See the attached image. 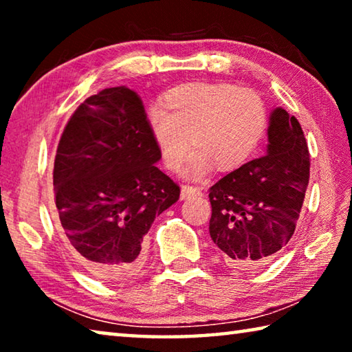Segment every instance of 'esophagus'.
<instances>
[{"label":"esophagus","mask_w":352,"mask_h":352,"mask_svg":"<svg viewBox=\"0 0 352 352\" xmlns=\"http://www.w3.org/2000/svg\"><path fill=\"white\" fill-rule=\"evenodd\" d=\"M200 194V189L199 188H194V186H183L182 188V192H180V199H189V197H194V195Z\"/></svg>","instance_id":"34e87169"}]
</instances>
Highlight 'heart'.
<instances>
[{
	"mask_svg": "<svg viewBox=\"0 0 352 352\" xmlns=\"http://www.w3.org/2000/svg\"><path fill=\"white\" fill-rule=\"evenodd\" d=\"M164 107L147 113V126L169 170L183 166L195 148L188 174L230 172L247 162L264 136L267 110L253 90L226 82H190L172 88Z\"/></svg>",
	"mask_w": 352,
	"mask_h": 352,
	"instance_id": "heart-1",
	"label": "heart"
}]
</instances>
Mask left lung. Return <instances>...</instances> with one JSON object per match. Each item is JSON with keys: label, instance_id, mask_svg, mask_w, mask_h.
Returning <instances> with one entry per match:
<instances>
[{"label": "left lung", "instance_id": "1", "mask_svg": "<svg viewBox=\"0 0 352 352\" xmlns=\"http://www.w3.org/2000/svg\"><path fill=\"white\" fill-rule=\"evenodd\" d=\"M264 157L242 164L210 188V236L237 270L275 259L295 233L311 157L302 129L281 107L270 113Z\"/></svg>", "mask_w": 352, "mask_h": 352}]
</instances>
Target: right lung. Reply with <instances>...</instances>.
<instances>
[{
    "instance_id": "1",
    "label": "right lung",
    "mask_w": 352,
    "mask_h": 352,
    "mask_svg": "<svg viewBox=\"0 0 352 352\" xmlns=\"http://www.w3.org/2000/svg\"><path fill=\"white\" fill-rule=\"evenodd\" d=\"M160 160L144 107L127 87L88 98L63 130L52 172L57 219L69 253L105 283L138 272L155 217L180 199Z\"/></svg>"
}]
</instances>
